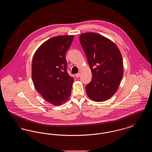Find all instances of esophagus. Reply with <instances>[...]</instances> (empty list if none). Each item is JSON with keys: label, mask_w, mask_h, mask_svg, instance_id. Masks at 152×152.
Returning <instances> with one entry per match:
<instances>
[{"label": "esophagus", "mask_w": 152, "mask_h": 152, "mask_svg": "<svg viewBox=\"0 0 152 152\" xmlns=\"http://www.w3.org/2000/svg\"><path fill=\"white\" fill-rule=\"evenodd\" d=\"M80 76V73H77V74H76V77H77V78H78V77H79Z\"/></svg>", "instance_id": "34e87169"}]
</instances>
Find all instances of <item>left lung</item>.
I'll return each instance as SVG.
<instances>
[{
	"mask_svg": "<svg viewBox=\"0 0 152 152\" xmlns=\"http://www.w3.org/2000/svg\"><path fill=\"white\" fill-rule=\"evenodd\" d=\"M92 79L86 87L87 96L93 101H105L116 93L123 77V60L116 44L94 32L80 35Z\"/></svg>",
	"mask_w": 152,
	"mask_h": 152,
	"instance_id": "8db88e82",
	"label": "left lung"
}]
</instances>
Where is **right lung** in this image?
Segmentation results:
<instances>
[{
    "instance_id": "1",
    "label": "right lung",
    "mask_w": 152,
    "mask_h": 152,
    "mask_svg": "<svg viewBox=\"0 0 152 152\" xmlns=\"http://www.w3.org/2000/svg\"><path fill=\"white\" fill-rule=\"evenodd\" d=\"M73 35L55 36L42 44L32 62V79L36 91L55 106L64 104L71 94L74 79L66 71L65 54Z\"/></svg>"
}]
</instances>
